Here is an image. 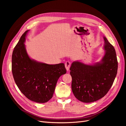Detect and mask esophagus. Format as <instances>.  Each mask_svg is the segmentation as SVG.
<instances>
[{"label": "esophagus", "mask_w": 126, "mask_h": 126, "mask_svg": "<svg viewBox=\"0 0 126 126\" xmlns=\"http://www.w3.org/2000/svg\"><path fill=\"white\" fill-rule=\"evenodd\" d=\"M70 63L69 61H67L65 63V66L66 69V70L67 71H68L69 70V68H70Z\"/></svg>", "instance_id": "1"}]
</instances>
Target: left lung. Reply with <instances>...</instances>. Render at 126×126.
<instances>
[{
    "mask_svg": "<svg viewBox=\"0 0 126 126\" xmlns=\"http://www.w3.org/2000/svg\"><path fill=\"white\" fill-rule=\"evenodd\" d=\"M105 52L101 60L87 64L74 61L70 68L71 89L75 96L83 103H91L104 97L116 77L118 63L114 47L103 37Z\"/></svg>",
    "mask_w": 126,
    "mask_h": 126,
    "instance_id": "obj_1",
    "label": "left lung"
}]
</instances>
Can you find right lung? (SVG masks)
Listing matches in <instances>:
<instances>
[{
	"label": "right lung",
	"instance_id": "right-lung-1",
	"mask_svg": "<svg viewBox=\"0 0 126 126\" xmlns=\"http://www.w3.org/2000/svg\"><path fill=\"white\" fill-rule=\"evenodd\" d=\"M29 31L25 32L13 50L12 74L18 88L26 97L44 103L52 98L59 78L66 70L64 63L48 64L29 56L24 43Z\"/></svg>",
	"mask_w": 126,
	"mask_h": 126
}]
</instances>
